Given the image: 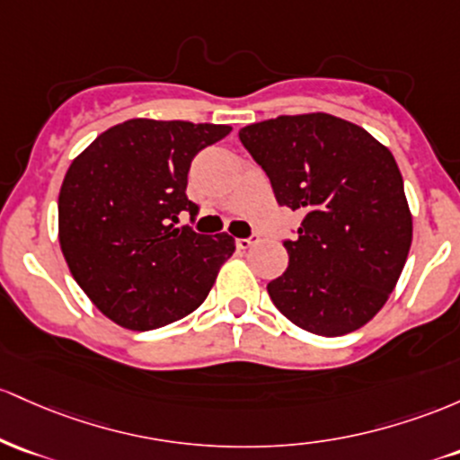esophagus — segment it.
<instances>
[{"instance_id": "34e87169", "label": "esophagus", "mask_w": 460, "mask_h": 460, "mask_svg": "<svg viewBox=\"0 0 460 460\" xmlns=\"http://www.w3.org/2000/svg\"><path fill=\"white\" fill-rule=\"evenodd\" d=\"M256 243V236H247V239H236V247L239 250H247V247H252Z\"/></svg>"}]
</instances>
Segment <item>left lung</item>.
Masks as SVG:
<instances>
[{
  "label": "left lung",
  "mask_w": 460,
  "mask_h": 460,
  "mask_svg": "<svg viewBox=\"0 0 460 460\" xmlns=\"http://www.w3.org/2000/svg\"><path fill=\"white\" fill-rule=\"evenodd\" d=\"M278 204L304 215L288 267L267 285L288 322L341 337L374 319L404 270L412 215L394 154L328 112L280 115L239 132Z\"/></svg>",
  "instance_id": "left-lung-1"
}]
</instances>
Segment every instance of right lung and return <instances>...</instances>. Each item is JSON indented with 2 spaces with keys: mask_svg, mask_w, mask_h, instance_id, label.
Wrapping results in <instances>:
<instances>
[{
  "mask_svg": "<svg viewBox=\"0 0 460 460\" xmlns=\"http://www.w3.org/2000/svg\"><path fill=\"white\" fill-rule=\"evenodd\" d=\"M230 126L128 119L102 132L66 169L58 241L71 276L108 319L154 330L193 313L234 254L228 232L178 228L198 213L190 161Z\"/></svg>",
  "mask_w": 460,
  "mask_h": 460,
  "instance_id": "add662e5",
  "label": "right lung"
}]
</instances>
